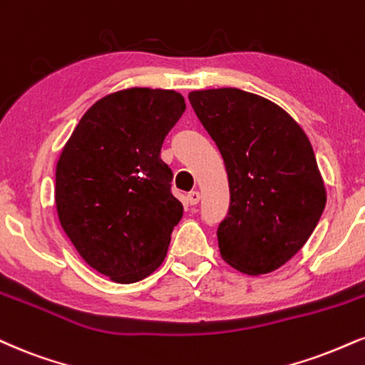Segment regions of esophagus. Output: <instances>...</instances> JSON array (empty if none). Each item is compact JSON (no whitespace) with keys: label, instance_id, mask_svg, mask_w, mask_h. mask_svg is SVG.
Instances as JSON below:
<instances>
[{"label":"esophagus","instance_id":"34e87169","mask_svg":"<svg viewBox=\"0 0 365 365\" xmlns=\"http://www.w3.org/2000/svg\"><path fill=\"white\" fill-rule=\"evenodd\" d=\"M199 200H200V194L197 190H192V192H188V194H187V202L190 205L199 204Z\"/></svg>","mask_w":365,"mask_h":365}]
</instances>
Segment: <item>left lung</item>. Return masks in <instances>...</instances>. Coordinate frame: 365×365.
I'll use <instances>...</instances> for the list:
<instances>
[{"instance_id":"obj_1","label":"left lung","mask_w":365,"mask_h":365,"mask_svg":"<svg viewBox=\"0 0 365 365\" xmlns=\"http://www.w3.org/2000/svg\"><path fill=\"white\" fill-rule=\"evenodd\" d=\"M221 151L230 212L217 227L219 252L248 275L277 270L309 240L327 204L308 135L277 103L238 88L188 93Z\"/></svg>"}]
</instances>
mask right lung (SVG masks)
<instances>
[{"mask_svg": "<svg viewBox=\"0 0 365 365\" xmlns=\"http://www.w3.org/2000/svg\"><path fill=\"white\" fill-rule=\"evenodd\" d=\"M185 112L175 90L127 88L88 108L56 166L59 222L91 269L118 284L146 279L168 252L183 205L160 158Z\"/></svg>", "mask_w": 365, "mask_h": 365, "instance_id": "1", "label": "right lung"}]
</instances>
